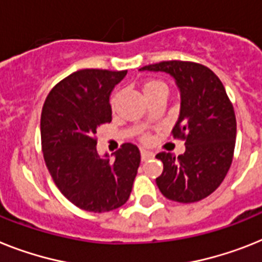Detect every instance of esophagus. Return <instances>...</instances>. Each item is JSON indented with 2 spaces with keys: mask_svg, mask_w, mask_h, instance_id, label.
<instances>
[{
  "mask_svg": "<svg viewBox=\"0 0 262 262\" xmlns=\"http://www.w3.org/2000/svg\"><path fill=\"white\" fill-rule=\"evenodd\" d=\"M155 157V153H151L149 150H145V149H141V160L142 161H146L149 158Z\"/></svg>",
  "mask_w": 262,
  "mask_h": 262,
  "instance_id": "esophagus-1",
  "label": "esophagus"
}]
</instances>
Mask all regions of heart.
I'll return each instance as SVG.
<instances>
[{"mask_svg": "<svg viewBox=\"0 0 262 262\" xmlns=\"http://www.w3.org/2000/svg\"><path fill=\"white\" fill-rule=\"evenodd\" d=\"M158 90H166V85L158 80H148V81H145L144 85H142V92H144L145 97L151 93H156V92H158ZM114 102H116V96H113L111 100L112 106L114 105ZM145 140H146V137H145Z\"/></svg>", "mask_w": 262, "mask_h": 262, "instance_id": "b5f03b06", "label": "heart"}]
</instances>
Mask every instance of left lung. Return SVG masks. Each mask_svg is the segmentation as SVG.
<instances>
[{"mask_svg": "<svg viewBox=\"0 0 262 262\" xmlns=\"http://www.w3.org/2000/svg\"><path fill=\"white\" fill-rule=\"evenodd\" d=\"M140 70L165 72L181 92V111L172 130L185 141L179 157L162 151L156 179L160 192L172 201L190 204L212 194L225 179L236 145V114L223 82L209 68L192 61H162Z\"/></svg>", "mask_w": 262, "mask_h": 262, "instance_id": "8db88e82", "label": "left lung"}]
</instances>
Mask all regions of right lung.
Segmentation results:
<instances>
[{
    "mask_svg": "<svg viewBox=\"0 0 262 262\" xmlns=\"http://www.w3.org/2000/svg\"><path fill=\"white\" fill-rule=\"evenodd\" d=\"M126 70L82 69L65 77L48 94L41 113V146L56 186L80 209L105 213L129 200L141 162L136 145L126 142L116 160L97 153V129L112 121L113 88Z\"/></svg>",
    "mask_w": 262,
    "mask_h": 262,
    "instance_id": "obj_1",
    "label": "right lung"
}]
</instances>
